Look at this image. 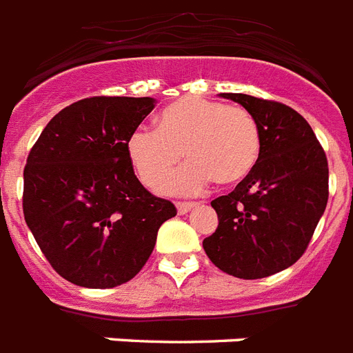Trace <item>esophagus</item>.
<instances>
[{"instance_id":"obj_1","label":"esophagus","mask_w":353,"mask_h":353,"mask_svg":"<svg viewBox=\"0 0 353 353\" xmlns=\"http://www.w3.org/2000/svg\"><path fill=\"white\" fill-rule=\"evenodd\" d=\"M193 208H196V202H176V210H179L180 215H184V213L191 211Z\"/></svg>"}]
</instances>
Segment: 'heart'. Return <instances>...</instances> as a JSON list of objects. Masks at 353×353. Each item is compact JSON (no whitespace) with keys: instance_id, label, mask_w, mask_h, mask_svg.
<instances>
[{"instance_id":"heart-1","label":"heart","mask_w":353,"mask_h":353,"mask_svg":"<svg viewBox=\"0 0 353 353\" xmlns=\"http://www.w3.org/2000/svg\"><path fill=\"white\" fill-rule=\"evenodd\" d=\"M128 151L138 176L149 188L163 184L185 154L191 162L174 174L168 190L194 193L210 179L228 185L252 173L261 154V131L244 107L184 97L163 107L159 129H134Z\"/></svg>"}]
</instances>
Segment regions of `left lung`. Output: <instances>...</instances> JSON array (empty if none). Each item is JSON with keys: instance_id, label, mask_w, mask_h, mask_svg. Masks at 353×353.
Returning a JSON list of instances; mask_svg holds the SVG:
<instances>
[{"instance_id": "left-lung-1", "label": "left lung", "mask_w": 353, "mask_h": 353, "mask_svg": "<svg viewBox=\"0 0 353 353\" xmlns=\"http://www.w3.org/2000/svg\"><path fill=\"white\" fill-rule=\"evenodd\" d=\"M221 97L255 117L261 154L235 190L211 202L219 225L202 246L233 277H270L306 252L328 202V160L314 129L292 107L236 92Z\"/></svg>"}]
</instances>
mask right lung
Here are the masks:
<instances>
[{"label":"right lung","mask_w":353,"mask_h":353,"mask_svg":"<svg viewBox=\"0 0 353 353\" xmlns=\"http://www.w3.org/2000/svg\"><path fill=\"white\" fill-rule=\"evenodd\" d=\"M153 98L92 97L61 109L27 157L23 215L56 273L83 288L131 281L176 215L134 174L128 140Z\"/></svg>","instance_id":"obj_1"}]
</instances>
